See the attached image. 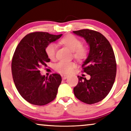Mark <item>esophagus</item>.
Masks as SVG:
<instances>
[{"mask_svg":"<svg viewBox=\"0 0 131 131\" xmlns=\"http://www.w3.org/2000/svg\"><path fill=\"white\" fill-rule=\"evenodd\" d=\"M61 78H62L63 79H66L68 78V75H66V74H61Z\"/></svg>","mask_w":131,"mask_h":131,"instance_id":"esophagus-1","label":"esophagus"}]
</instances>
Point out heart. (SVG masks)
I'll return each mask as SVG.
<instances>
[{
	"instance_id": "obj_1",
	"label": "heart",
	"mask_w": 131,
	"mask_h": 131,
	"mask_svg": "<svg viewBox=\"0 0 131 131\" xmlns=\"http://www.w3.org/2000/svg\"><path fill=\"white\" fill-rule=\"evenodd\" d=\"M63 43L74 52V57L78 60H82L85 58L87 55V50L82 46V42L79 39L73 35H68L61 40ZM57 46L55 43H52L48 45L46 49V52L50 59H53L56 53ZM75 64L71 61H60L55 64V68L56 71L60 73L68 74L71 71L74 67Z\"/></svg>"
}]
</instances>
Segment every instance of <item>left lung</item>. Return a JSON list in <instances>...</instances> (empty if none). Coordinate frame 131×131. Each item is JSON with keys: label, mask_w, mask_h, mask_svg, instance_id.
<instances>
[{"label": "left lung", "mask_w": 131, "mask_h": 131, "mask_svg": "<svg viewBox=\"0 0 131 131\" xmlns=\"http://www.w3.org/2000/svg\"><path fill=\"white\" fill-rule=\"evenodd\" d=\"M85 40L89 47L88 57L82 64L83 71L90 75L89 80L78 76L74 95L88 104L101 101L112 89L116 74V63L112 46L101 33L90 29L73 31Z\"/></svg>", "instance_id": "1"}]
</instances>
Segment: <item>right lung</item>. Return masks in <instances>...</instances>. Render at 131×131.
<instances>
[{
	"instance_id": "1",
	"label": "right lung",
	"mask_w": 131,
	"mask_h": 131,
	"mask_svg": "<svg viewBox=\"0 0 131 131\" xmlns=\"http://www.w3.org/2000/svg\"><path fill=\"white\" fill-rule=\"evenodd\" d=\"M61 36L30 33L22 39L15 51L12 62L13 81L21 96L31 104L44 105L56 97L61 76L55 73L45 77L40 73V69L50 61L46 47Z\"/></svg>"
}]
</instances>
